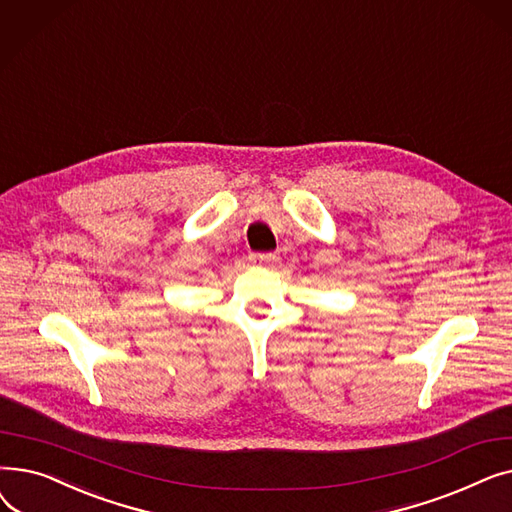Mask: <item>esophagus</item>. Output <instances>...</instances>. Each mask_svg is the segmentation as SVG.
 <instances>
[{"mask_svg":"<svg viewBox=\"0 0 512 512\" xmlns=\"http://www.w3.org/2000/svg\"><path fill=\"white\" fill-rule=\"evenodd\" d=\"M251 259H253L255 263H270V261L276 259V255H274V253H255Z\"/></svg>","mask_w":512,"mask_h":512,"instance_id":"obj_1","label":"esophagus"}]
</instances>
